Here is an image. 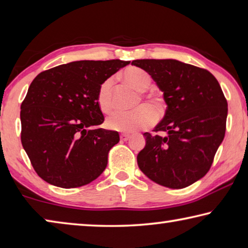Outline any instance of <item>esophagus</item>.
Here are the masks:
<instances>
[{"mask_svg":"<svg viewBox=\"0 0 248 248\" xmlns=\"http://www.w3.org/2000/svg\"><path fill=\"white\" fill-rule=\"evenodd\" d=\"M129 137H131V136H129L128 134H122V135H121V140L126 141V140H128Z\"/></svg>","mask_w":248,"mask_h":248,"instance_id":"1","label":"esophagus"}]
</instances>
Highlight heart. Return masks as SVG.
Segmentation results:
<instances>
[{"label": "heart", "mask_w": 248, "mask_h": 248, "mask_svg": "<svg viewBox=\"0 0 248 248\" xmlns=\"http://www.w3.org/2000/svg\"><path fill=\"white\" fill-rule=\"evenodd\" d=\"M123 79L127 85L134 89L145 93L151 86V77L144 69L138 67H129L123 72ZM113 79L108 78L100 85L97 93V104L99 110L102 113H111L113 110V98H112ZM147 107H140L142 102L138 100L136 106L140 107L132 112H119L108 117L106 121V126L108 129L117 132L132 133L137 129H142L151 126L155 121V114L159 116L163 108V99L159 94L148 93L142 97ZM152 109L151 111L148 107Z\"/></svg>", "instance_id": "1"}]
</instances>
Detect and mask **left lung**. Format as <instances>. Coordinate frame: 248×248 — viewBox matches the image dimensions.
Listing matches in <instances>:
<instances>
[{
  "label": "left lung",
  "instance_id": "left-lung-1",
  "mask_svg": "<svg viewBox=\"0 0 248 248\" xmlns=\"http://www.w3.org/2000/svg\"><path fill=\"white\" fill-rule=\"evenodd\" d=\"M163 93L167 111L155 132L145 133L138 167L151 181L184 188L201 180L222 142L228 102L218 80L207 69L177 60H134Z\"/></svg>",
  "mask_w": 248,
  "mask_h": 248
}]
</instances>
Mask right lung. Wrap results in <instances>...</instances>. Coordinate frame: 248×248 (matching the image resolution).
Instances as JSON below:
<instances>
[{
  "instance_id": "add662e5",
  "label": "right lung",
  "mask_w": 248,
  "mask_h": 248,
  "mask_svg": "<svg viewBox=\"0 0 248 248\" xmlns=\"http://www.w3.org/2000/svg\"><path fill=\"white\" fill-rule=\"evenodd\" d=\"M129 61H76L39 74L20 106L21 144L34 171L62 188L101 175L119 133L99 128L100 85Z\"/></svg>"
}]
</instances>
